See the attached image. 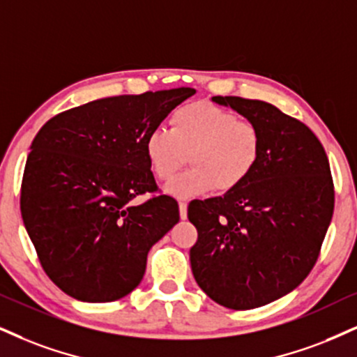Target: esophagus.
<instances>
[{
    "label": "esophagus",
    "mask_w": 357,
    "mask_h": 357,
    "mask_svg": "<svg viewBox=\"0 0 357 357\" xmlns=\"http://www.w3.org/2000/svg\"><path fill=\"white\" fill-rule=\"evenodd\" d=\"M178 212H180V218H182V220L187 218V204H185V202H180Z\"/></svg>",
    "instance_id": "1"
}]
</instances>
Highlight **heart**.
Instances as JSON below:
<instances>
[{"label": "heart", "mask_w": 357, "mask_h": 357, "mask_svg": "<svg viewBox=\"0 0 357 357\" xmlns=\"http://www.w3.org/2000/svg\"><path fill=\"white\" fill-rule=\"evenodd\" d=\"M144 152L152 174L169 182L189 153L192 167L167 185L172 197L188 199L238 188L261 155V134L253 122L210 102L175 109L170 130L155 127L145 135Z\"/></svg>", "instance_id": "b5f03b06"}]
</instances>
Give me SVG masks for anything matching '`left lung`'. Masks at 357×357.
<instances>
[{"instance_id": "left-lung-1", "label": "left lung", "mask_w": 357, "mask_h": 357, "mask_svg": "<svg viewBox=\"0 0 357 357\" xmlns=\"http://www.w3.org/2000/svg\"><path fill=\"white\" fill-rule=\"evenodd\" d=\"M261 134L253 174L223 197L193 200L197 284L218 305L253 310L293 291L313 270L334 210L323 145L310 127L263 100L215 96Z\"/></svg>"}]
</instances>
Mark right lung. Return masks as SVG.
I'll return each instance as SVG.
<instances>
[{"label":"right lung","instance_id":"obj_1","mask_svg":"<svg viewBox=\"0 0 357 357\" xmlns=\"http://www.w3.org/2000/svg\"><path fill=\"white\" fill-rule=\"evenodd\" d=\"M192 87L116 96L57 114L31 144L21 183V217L52 283L87 303L116 301L139 286L147 253L175 223L178 204L153 195L144 152Z\"/></svg>","mask_w":357,"mask_h":357}]
</instances>
